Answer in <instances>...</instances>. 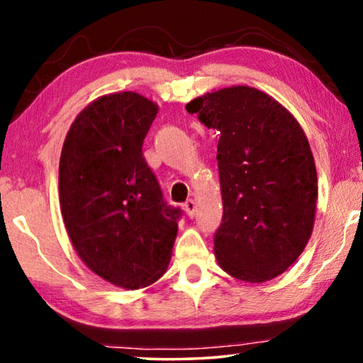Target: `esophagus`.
I'll use <instances>...</instances> for the list:
<instances>
[{"label": "esophagus", "mask_w": 363, "mask_h": 363, "mask_svg": "<svg viewBox=\"0 0 363 363\" xmlns=\"http://www.w3.org/2000/svg\"><path fill=\"white\" fill-rule=\"evenodd\" d=\"M183 208H185L186 215L193 218V216H195V213H196V201L195 200H186L185 203H183Z\"/></svg>", "instance_id": "obj_1"}]
</instances>
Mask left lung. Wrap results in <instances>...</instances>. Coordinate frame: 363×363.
<instances>
[{
    "instance_id": "left-lung-1",
    "label": "left lung",
    "mask_w": 363,
    "mask_h": 363,
    "mask_svg": "<svg viewBox=\"0 0 363 363\" xmlns=\"http://www.w3.org/2000/svg\"><path fill=\"white\" fill-rule=\"evenodd\" d=\"M188 106L220 132L218 264L245 282L274 279L301 256L314 228L317 172L306 133L286 107L255 87L220 89Z\"/></svg>"
}]
</instances>
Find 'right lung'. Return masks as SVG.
<instances>
[{
    "mask_svg": "<svg viewBox=\"0 0 363 363\" xmlns=\"http://www.w3.org/2000/svg\"><path fill=\"white\" fill-rule=\"evenodd\" d=\"M155 102L107 94L76 117L59 160V201L74 250L89 269L123 289L165 274L178 231L142 153Z\"/></svg>",
    "mask_w": 363,
    "mask_h": 363,
    "instance_id": "add662e5",
    "label": "right lung"
}]
</instances>
